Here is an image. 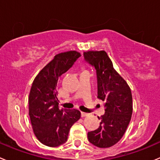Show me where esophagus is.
Returning a JSON list of instances; mask_svg holds the SVG:
<instances>
[{"instance_id":"1","label":"esophagus","mask_w":160,"mask_h":160,"mask_svg":"<svg viewBox=\"0 0 160 160\" xmlns=\"http://www.w3.org/2000/svg\"><path fill=\"white\" fill-rule=\"evenodd\" d=\"M88 113L86 112H81V117H85V116H88Z\"/></svg>"}]
</instances>
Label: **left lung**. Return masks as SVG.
<instances>
[{
  "label": "left lung",
  "mask_w": 160,
  "mask_h": 160,
  "mask_svg": "<svg viewBox=\"0 0 160 160\" xmlns=\"http://www.w3.org/2000/svg\"><path fill=\"white\" fill-rule=\"evenodd\" d=\"M94 66L98 78V98L105 101V113L95 131L88 132L89 142L98 148L116 145L127 131L133 112L132 94L126 80L113 67L105 51H88L83 53Z\"/></svg>",
  "instance_id": "obj_1"
}]
</instances>
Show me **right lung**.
<instances>
[{"instance_id":"right-lung-1","label":"right lung","mask_w":160,"mask_h":160,"mask_svg":"<svg viewBox=\"0 0 160 160\" xmlns=\"http://www.w3.org/2000/svg\"><path fill=\"white\" fill-rule=\"evenodd\" d=\"M81 56L77 51L55 55L37 75L29 94V116L34 134L43 145L57 147L67 141L69 130L80 112L60 109L57 98L58 80Z\"/></svg>"}]
</instances>
